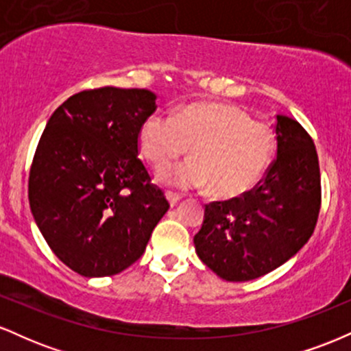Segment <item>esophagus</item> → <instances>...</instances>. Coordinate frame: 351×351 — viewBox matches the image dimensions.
<instances>
[{
  "label": "esophagus",
  "instance_id": "esophagus-1",
  "mask_svg": "<svg viewBox=\"0 0 351 351\" xmlns=\"http://www.w3.org/2000/svg\"><path fill=\"white\" fill-rule=\"evenodd\" d=\"M165 196H167L168 203H170L171 206H175V204L178 203V201L181 199V196L176 195V193H173V191H167V193H165Z\"/></svg>",
  "mask_w": 351,
  "mask_h": 351
}]
</instances>
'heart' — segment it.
<instances>
[{
	"instance_id": "1",
	"label": "heart",
	"mask_w": 351,
	"mask_h": 351,
	"mask_svg": "<svg viewBox=\"0 0 351 351\" xmlns=\"http://www.w3.org/2000/svg\"><path fill=\"white\" fill-rule=\"evenodd\" d=\"M138 145L156 168H165L188 152L189 162L160 175L181 189L208 186L232 198L249 191L263 178L276 150L267 123L251 120L228 104H189L173 114L155 112L140 125Z\"/></svg>"
}]
</instances>
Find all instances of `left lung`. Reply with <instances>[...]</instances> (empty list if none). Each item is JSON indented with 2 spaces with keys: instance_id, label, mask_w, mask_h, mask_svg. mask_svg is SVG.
Returning a JSON list of instances; mask_svg holds the SVG:
<instances>
[{
  "instance_id": "8db88e82",
  "label": "left lung",
  "mask_w": 351,
  "mask_h": 351,
  "mask_svg": "<svg viewBox=\"0 0 351 351\" xmlns=\"http://www.w3.org/2000/svg\"><path fill=\"white\" fill-rule=\"evenodd\" d=\"M277 158L239 198L213 201L195 236L196 254L229 282L263 277L307 244L320 211V167L305 128L277 115Z\"/></svg>"
}]
</instances>
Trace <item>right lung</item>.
<instances>
[{
  "mask_svg": "<svg viewBox=\"0 0 351 351\" xmlns=\"http://www.w3.org/2000/svg\"><path fill=\"white\" fill-rule=\"evenodd\" d=\"M147 88L72 95L47 120L29 171V206L52 252L84 277L130 267L170 204L138 158Z\"/></svg>",
  "mask_w": 351,
  "mask_h": 351,
  "instance_id": "right-lung-1",
  "label": "right lung"
}]
</instances>
